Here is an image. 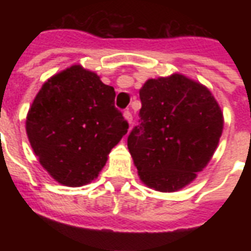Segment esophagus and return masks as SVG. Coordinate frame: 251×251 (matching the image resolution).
I'll return each instance as SVG.
<instances>
[{
	"instance_id": "34e87169",
	"label": "esophagus",
	"mask_w": 251,
	"mask_h": 251,
	"mask_svg": "<svg viewBox=\"0 0 251 251\" xmlns=\"http://www.w3.org/2000/svg\"><path fill=\"white\" fill-rule=\"evenodd\" d=\"M124 117H125L126 121L129 122V125H131V122H133V115H131V113L129 111V110L124 111Z\"/></svg>"
}]
</instances>
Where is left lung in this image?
<instances>
[{
  "label": "left lung",
  "instance_id": "8db88e82",
  "mask_svg": "<svg viewBox=\"0 0 251 251\" xmlns=\"http://www.w3.org/2000/svg\"><path fill=\"white\" fill-rule=\"evenodd\" d=\"M140 99L141 124L127 137L140 180L160 192L184 188L218 148L221 106L205 86L181 74L148 79Z\"/></svg>",
  "mask_w": 251,
  "mask_h": 251
}]
</instances>
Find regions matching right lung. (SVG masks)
<instances>
[{
    "mask_svg": "<svg viewBox=\"0 0 251 251\" xmlns=\"http://www.w3.org/2000/svg\"><path fill=\"white\" fill-rule=\"evenodd\" d=\"M114 98V88L80 64L41 86L25 127L39 163L57 183L82 187L98 177L129 129Z\"/></svg>",
    "mask_w": 251,
    "mask_h": 251,
    "instance_id": "add662e5",
    "label": "right lung"
}]
</instances>
